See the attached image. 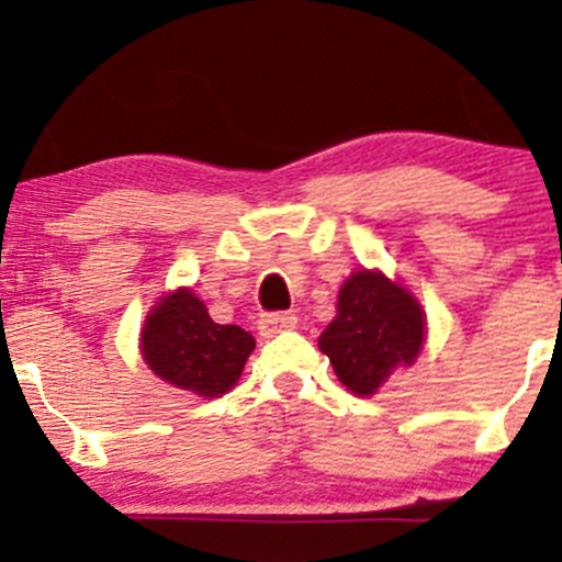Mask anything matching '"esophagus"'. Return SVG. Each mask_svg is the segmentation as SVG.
Segmentation results:
<instances>
[{
  "mask_svg": "<svg viewBox=\"0 0 562 562\" xmlns=\"http://www.w3.org/2000/svg\"><path fill=\"white\" fill-rule=\"evenodd\" d=\"M296 323L299 317L293 312H269V315H261V321H258V330H261V336H277L282 330L296 328Z\"/></svg>",
  "mask_w": 562,
  "mask_h": 562,
  "instance_id": "1",
  "label": "esophagus"
}]
</instances>
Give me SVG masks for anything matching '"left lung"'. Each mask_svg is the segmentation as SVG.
<instances>
[{"mask_svg": "<svg viewBox=\"0 0 562 562\" xmlns=\"http://www.w3.org/2000/svg\"><path fill=\"white\" fill-rule=\"evenodd\" d=\"M425 341V312L382 271L360 269L341 285L336 317L317 345L356 395H374L398 366H412Z\"/></svg>", "mask_w": 562, "mask_h": 562, "instance_id": "1", "label": "left lung"}]
</instances>
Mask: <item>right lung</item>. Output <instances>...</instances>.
<instances>
[{
	"instance_id": "1",
	"label": "right lung",
	"mask_w": 562,
	"mask_h": 562,
	"mask_svg": "<svg viewBox=\"0 0 562 562\" xmlns=\"http://www.w3.org/2000/svg\"><path fill=\"white\" fill-rule=\"evenodd\" d=\"M256 339L239 326H221L188 288L158 301L142 328V358L169 385L217 398L241 376Z\"/></svg>"
}]
</instances>
